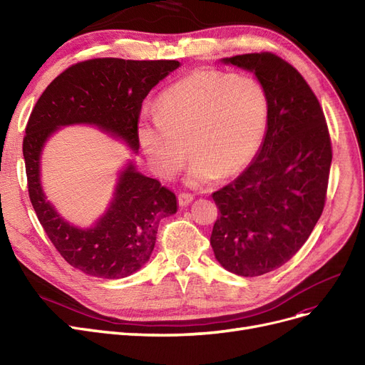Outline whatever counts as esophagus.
<instances>
[{"instance_id": "1", "label": "esophagus", "mask_w": 365, "mask_h": 365, "mask_svg": "<svg viewBox=\"0 0 365 365\" xmlns=\"http://www.w3.org/2000/svg\"><path fill=\"white\" fill-rule=\"evenodd\" d=\"M192 201H194V195H190V194H180L179 195V205L180 207H186Z\"/></svg>"}]
</instances>
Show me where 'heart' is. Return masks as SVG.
Returning a JSON list of instances; mask_svg holds the SVG:
<instances>
[{
    "label": "heart",
    "instance_id": "heart-1",
    "mask_svg": "<svg viewBox=\"0 0 365 365\" xmlns=\"http://www.w3.org/2000/svg\"><path fill=\"white\" fill-rule=\"evenodd\" d=\"M267 115V94L255 76L200 69L167 88L155 109H143L138 140L164 179L178 175L189 152L194 160L185 185L201 187L237 175L253 160Z\"/></svg>",
    "mask_w": 365,
    "mask_h": 365
}]
</instances>
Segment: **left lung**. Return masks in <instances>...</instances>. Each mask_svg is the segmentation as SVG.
Masks as SVG:
<instances>
[{
  "label": "left lung",
  "instance_id": "obj_1",
  "mask_svg": "<svg viewBox=\"0 0 365 365\" xmlns=\"http://www.w3.org/2000/svg\"><path fill=\"white\" fill-rule=\"evenodd\" d=\"M252 72L269 102L252 164L212 197L219 208L210 244L226 271L259 277L289 262L309 238L325 202L331 142L317 96L272 53L220 59Z\"/></svg>",
  "mask_w": 365,
  "mask_h": 365
}]
</instances>
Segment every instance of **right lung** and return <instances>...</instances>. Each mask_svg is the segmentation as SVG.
Masks as SVG:
<instances>
[{"label":"right lung","mask_w":365,"mask_h":365,"mask_svg":"<svg viewBox=\"0 0 365 365\" xmlns=\"http://www.w3.org/2000/svg\"><path fill=\"white\" fill-rule=\"evenodd\" d=\"M179 66L178 61L113 57L76 63L51 81L32 109L24 139L31 202L56 250L90 277L120 279L138 272L155 247L160 220L176 215L178 200L127 160L117 173L105 213L88 227L76 226L57 212L44 192L46 143L63 127L91 125L138 153L142 102Z\"/></svg>","instance_id":"obj_1"}]
</instances>
